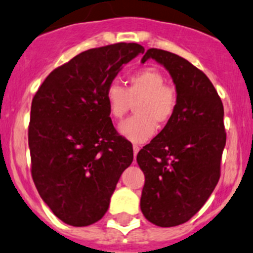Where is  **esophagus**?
I'll use <instances>...</instances> for the list:
<instances>
[{"mask_svg": "<svg viewBox=\"0 0 253 253\" xmlns=\"http://www.w3.org/2000/svg\"><path fill=\"white\" fill-rule=\"evenodd\" d=\"M132 150H134V160L135 158H136V156H137V152H139V150H140V147L137 145H134V147H132Z\"/></svg>", "mask_w": 253, "mask_h": 253, "instance_id": "obj_1", "label": "esophagus"}]
</instances>
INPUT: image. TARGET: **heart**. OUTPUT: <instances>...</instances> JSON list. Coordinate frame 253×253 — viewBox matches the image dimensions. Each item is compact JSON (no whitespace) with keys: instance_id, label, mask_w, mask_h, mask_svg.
<instances>
[{"instance_id":"1","label":"heart","mask_w":253,"mask_h":253,"mask_svg":"<svg viewBox=\"0 0 253 253\" xmlns=\"http://www.w3.org/2000/svg\"><path fill=\"white\" fill-rule=\"evenodd\" d=\"M106 103L112 118L122 119L134 103L135 114L118 127L119 134L134 144L152 137L156 126H165L175 113L178 93L166 78L152 67L139 69L127 77L126 87L117 82L106 88Z\"/></svg>"}]
</instances>
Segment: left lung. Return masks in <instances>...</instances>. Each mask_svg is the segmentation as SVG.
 <instances>
[{
	"label": "left lung",
	"instance_id": "obj_1",
	"mask_svg": "<svg viewBox=\"0 0 253 253\" xmlns=\"http://www.w3.org/2000/svg\"><path fill=\"white\" fill-rule=\"evenodd\" d=\"M150 58L170 74L178 106L137 153L145 174L140 207L146 219L168 228L194 217L218 184L226 141L224 108L211 80L189 61L157 48L147 49L141 62Z\"/></svg>",
	"mask_w": 253,
	"mask_h": 253
}]
</instances>
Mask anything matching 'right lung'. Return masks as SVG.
I'll return each instance as SVG.
<instances>
[{
  "mask_svg": "<svg viewBox=\"0 0 253 253\" xmlns=\"http://www.w3.org/2000/svg\"><path fill=\"white\" fill-rule=\"evenodd\" d=\"M145 48L119 42L82 52L49 73L31 102V175L41 199L66 224L86 226L107 212L131 142L112 124L106 88Z\"/></svg>",
  "mask_w": 253,
  "mask_h": 253,
  "instance_id": "add662e5",
  "label": "right lung"
}]
</instances>
